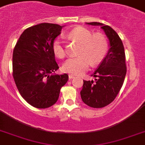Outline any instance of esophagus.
Masks as SVG:
<instances>
[{"mask_svg":"<svg viewBox=\"0 0 145 145\" xmlns=\"http://www.w3.org/2000/svg\"><path fill=\"white\" fill-rule=\"evenodd\" d=\"M75 76H74V75H72V74H69V80H71V79H73V78H74Z\"/></svg>","mask_w":145,"mask_h":145,"instance_id":"esophagus-1","label":"esophagus"}]
</instances>
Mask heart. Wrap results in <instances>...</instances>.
Listing matches in <instances>:
<instances>
[{
    "mask_svg": "<svg viewBox=\"0 0 145 145\" xmlns=\"http://www.w3.org/2000/svg\"><path fill=\"white\" fill-rule=\"evenodd\" d=\"M71 39L76 40L81 43L79 55L76 57H71L64 62L62 69L65 72L72 75H81L89 69L90 65L99 64L108 52L109 44L103 34H93L89 29L83 27H76L68 34ZM54 55L58 58H63L66 52L63 40L61 36L54 39L52 44Z\"/></svg>",
    "mask_w": 145,
    "mask_h": 145,
    "instance_id": "heart-1",
    "label": "heart"
}]
</instances>
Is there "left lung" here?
Here are the masks:
<instances>
[{
    "label": "left lung",
    "instance_id": "1",
    "mask_svg": "<svg viewBox=\"0 0 145 145\" xmlns=\"http://www.w3.org/2000/svg\"><path fill=\"white\" fill-rule=\"evenodd\" d=\"M86 24L101 26L109 42L106 56L93 74L95 81L83 80L80 91L82 101L86 105L102 108L112 103L121 89L127 73L125 52L121 39L111 27L99 22Z\"/></svg>",
    "mask_w": 145,
    "mask_h": 145
}]
</instances>
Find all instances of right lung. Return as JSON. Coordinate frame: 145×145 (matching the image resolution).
I'll return each instance as SVG.
<instances>
[{"instance_id": "right-lung-1", "label": "right lung", "mask_w": 145, "mask_h": 145, "mask_svg": "<svg viewBox=\"0 0 145 145\" xmlns=\"http://www.w3.org/2000/svg\"><path fill=\"white\" fill-rule=\"evenodd\" d=\"M63 26L42 23L26 29L15 44L12 75L18 90L29 104L45 109L56 103L69 75L56 74L59 69L52 50Z\"/></svg>"}]
</instances>
